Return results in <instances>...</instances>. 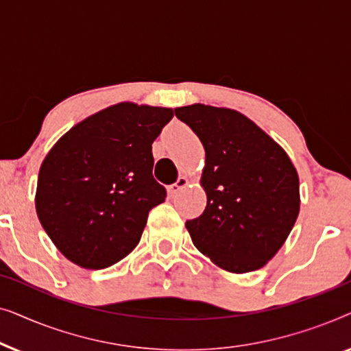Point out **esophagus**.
Instances as JSON below:
<instances>
[{"label":"esophagus","mask_w":351,"mask_h":351,"mask_svg":"<svg viewBox=\"0 0 351 351\" xmlns=\"http://www.w3.org/2000/svg\"><path fill=\"white\" fill-rule=\"evenodd\" d=\"M186 185H189V179H186L185 176H180L179 179H177L176 184H172V185L169 186V193H171V195L179 193V191H180L182 189H185Z\"/></svg>","instance_id":"1"}]
</instances>
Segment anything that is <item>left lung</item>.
Segmentation results:
<instances>
[{
    "instance_id": "obj_1",
    "label": "left lung",
    "mask_w": 351,
    "mask_h": 351,
    "mask_svg": "<svg viewBox=\"0 0 351 351\" xmlns=\"http://www.w3.org/2000/svg\"><path fill=\"white\" fill-rule=\"evenodd\" d=\"M206 152L204 213L186 220L196 249L232 273L262 268L289 237L300 210L291 158L237 110L193 104L174 110Z\"/></svg>"
}]
</instances>
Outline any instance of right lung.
<instances>
[{"instance_id":"1","label":"right lung","mask_w":351,"mask_h":351,"mask_svg":"<svg viewBox=\"0 0 351 351\" xmlns=\"http://www.w3.org/2000/svg\"><path fill=\"white\" fill-rule=\"evenodd\" d=\"M172 108L121 102L65 132L38 174V219L76 265L100 270L134 251L148 213L166 198L153 179L152 143Z\"/></svg>"}]
</instances>
